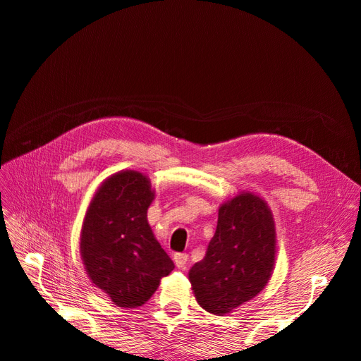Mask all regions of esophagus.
<instances>
[{
  "label": "esophagus",
  "instance_id": "1",
  "mask_svg": "<svg viewBox=\"0 0 361 361\" xmlns=\"http://www.w3.org/2000/svg\"><path fill=\"white\" fill-rule=\"evenodd\" d=\"M173 260H174V264H176V267L179 269H183L188 264V255L187 253H176V255H174Z\"/></svg>",
  "mask_w": 361,
  "mask_h": 361
}]
</instances>
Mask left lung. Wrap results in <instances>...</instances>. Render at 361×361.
Masks as SVG:
<instances>
[{
	"label": "left lung",
	"mask_w": 361,
	"mask_h": 361,
	"mask_svg": "<svg viewBox=\"0 0 361 361\" xmlns=\"http://www.w3.org/2000/svg\"><path fill=\"white\" fill-rule=\"evenodd\" d=\"M276 253V223L268 203L247 191L226 200L206 256L188 272L200 307L227 314L253 300L272 276Z\"/></svg>",
	"instance_id": "1"
}]
</instances>
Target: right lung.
<instances>
[{"label": "right lung", "instance_id": "1", "mask_svg": "<svg viewBox=\"0 0 361 361\" xmlns=\"http://www.w3.org/2000/svg\"><path fill=\"white\" fill-rule=\"evenodd\" d=\"M155 190L146 174L122 170L96 190L82 221L80 253L87 276L117 307L143 305L174 268L147 221Z\"/></svg>", "mask_w": 361, "mask_h": 361}]
</instances>
